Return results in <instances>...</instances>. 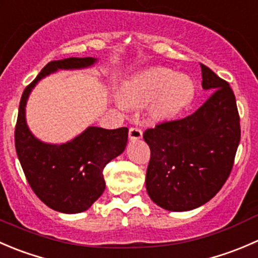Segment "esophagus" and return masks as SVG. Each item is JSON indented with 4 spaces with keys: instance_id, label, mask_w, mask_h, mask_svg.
<instances>
[{
    "instance_id": "34e87169",
    "label": "esophagus",
    "mask_w": 258,
    "mask_h": 258,
    "mask_svg": "<svg viewBox=\"0 0 258 258\" xmlns=\"http://www.w3.org/2000/svg\"><path fill=\"white\" fill-rule=\"evenodd\" d=\"M143 137V132L142 129L137 128V126H132L129 128V138L132 140H138Z\"/></svg>"
}]
</instances>
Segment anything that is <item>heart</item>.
<instances>
[{
	"label": "heart",
	"instance_id": "b5f03b06",
	"mask_svg": "<svg viewBox=\"0 0 258 258\" xmlns=\"http://www.w3.org/2000/svg\"><path fill=\"white\" fill-rule=\"evenodd\" d=\"M195 96V84L187 75H175L164 68L149 69L130 79L121 88L120 100L128 108H140L153 100L157 118H170L182 111Z\"/></svg>",
	"mask_w": 258,
	"mask_h": 258
}]
</instances>
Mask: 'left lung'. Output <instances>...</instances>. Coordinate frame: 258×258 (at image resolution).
I'll return each instance as SVG.
<instances>
[{
    "label": "left lung",
    "instance_id": "obj_1",
    "mask_svg": "<svg viewBox=\"0 0 258 258\" xmlns=\"http://www.w3.org/2000/svg\"><path fill=\"white\" fill-rule=\"evenodd\" d=\"M202 88L212 90L185 118L147 129L150 148L145 185L150 200L174 212L205 205L231 174L241 139L236 98L226 80L201 63Z\"/></svg>",
    "mask_w": 258,
    "mask_h": 258
}]
</instances>
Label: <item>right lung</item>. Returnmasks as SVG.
I'll use <instances>...</instances> for the list:
<instances>
[{
    "label": "right lung",
    "mask_w": 258,
    "mask_h": 258,
    "mask_svg": "<svg viewBox=\"0 0 258 258\" xmlns=\"http://www.w3.org/2000/svg\"><path fill=\"white\" fill-rule=\"evenodd\" d=\"M96 58L69 57L48 62L21 96L15 128V147L25 177L35 195L47 207L62 213L88 210L105 189V165L125 149L128 128L90 126L61 145L46 144L31 134L25 119V105L37 81L57 69H81Z\"/></svg>",
    "instance_id": "right-lung-1"
}]
</instances>
